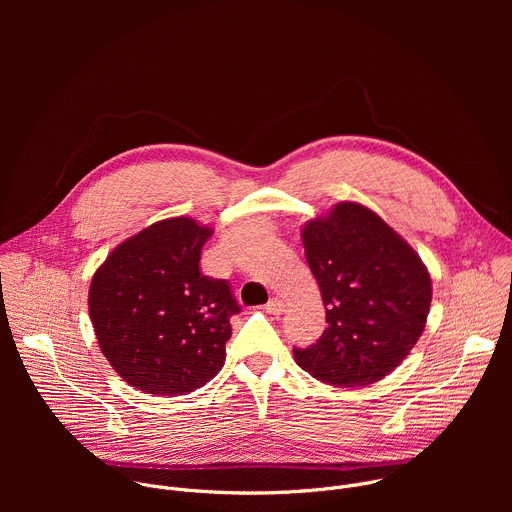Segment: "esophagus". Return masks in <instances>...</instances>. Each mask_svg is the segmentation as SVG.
Returning <instances> with one entry per match:
<instances>
[{"instance_id": "34e87169", "label": "esophagus", "mask_w": 512, "mask_h": 512, "mask_svg": "<svg viewBox=\"0 0 512 512\" xmlns=\"http://www.w3.org/2000/svg\"><path fill=\"white\" fill-rule=\"evenodd\" d=\"M265 312H267V314H273V316L283 314V302H281L279 298H271V300L265 304Z\"/></svg>"}]
</instances>
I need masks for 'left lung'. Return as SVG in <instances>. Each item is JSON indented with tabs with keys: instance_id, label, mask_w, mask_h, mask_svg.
I'll return each mask as SVG.
<instances>
[{
	"instance_id": "8db88e82",
	"label": "left lung",
	"mask_w": 512,
	"mask_h": 512,
	"mask_svg": "<svg viewBox=\"0 0 512 512\" xmlns=\"http://www.w3.org/2000/svg\"><path fill=\"white\" fill-rule=\"evenodd\" d=\"M308 265L320 285L328 328L300 367L332 387H367L407 358L431 306L421 257L371 208L338 202L302 229Z\"/></svg>"
}]
</instances>
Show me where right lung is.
Masks as SVG:
<instances>
[{"label": "right lung", "instance_id": "right-lung-1", "mask_svg": "<svg viewBox=\"0 0 512 512\" xmlns=\"http://www.w3.org/2000/svg\"><path fill=\"white\" fill-rule=\"evenodd\" d=\"M210 235L194 218H166L115 247L93 275L89 314L101 352L143 393L186 395L223 369L241 306L229 281L200 273Z\"/></svg>", "mask_w": 512, "mask_h": 512}]
</instances>
